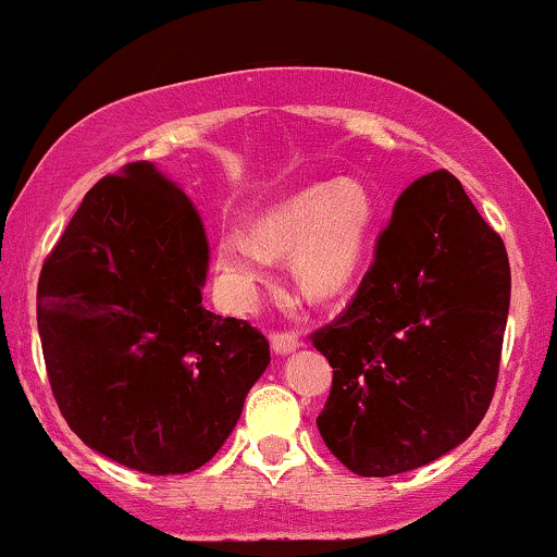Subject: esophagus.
<instances>
[{"label":"esophagus","mask_w":557,"mask_h":557,"mask_svg":"<svg viewBox=\"0 0 557 557\" xmlns=\"http://www.w3.org/2000/svg\"><path fill=\"white\" fill-rule=\"evenodd\" d=\"M270 341H272V348L277 350L280 356L290 354V350H296L300 345V337L296 335V332H287V330L285 332H272Z\"/></svg>","instance_id":"34e87169"}]
</instances>
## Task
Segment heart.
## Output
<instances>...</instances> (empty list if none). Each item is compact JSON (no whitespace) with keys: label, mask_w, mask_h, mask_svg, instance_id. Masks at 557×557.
I'll list each match as a JSON object with an SVG mask.
<instances>
[{"label":"heart","mask_w":557,"mask_h":557,"mask_svg":"<svg viewBox=\"0 0 557 557\" xmlns=\"http://www.w3.org/2000/svg\"><path fill=\"white\" fill-rule=\"evenodd\" d=\"M374 222V203L359 181L341 177L298 190L257 222V238L227 230L216 243L225 283L248 293L264 277L270 253H296V280L306 296H341L359 274Z\"/></svg>","instance_id":"1"}]
</instances>
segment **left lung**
I'll list each match as a JSON object with an SVG mask.
<instances>
[{
	"label": "left lung",
	"mask_w": 557,
	"mask_h": 557,
	"mask_svg": "<svg viewBox=\"0 0 557 557\" xmlns=\"http://www.w3.org/2000/svg\"><path fill=\"white\" fill-rule=\"evenodd\" d=\"M510 304L505 243L447 170L395 201L359 290L311 343L332 367L317 417L332 456L393 476L461 445L487 413Z\"/></svg>",
	"instance_id": "obj_1"
}]
</instances>
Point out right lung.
Masks as SVG:
<instances>
[{"mask_svg":"<svg viewBox=\"0 0 557 557\" xmlns=\"http://www.w3.org/2000/svg\"><path fill=\"white\" fill-rule=\"evenodd\" d=\"M209 246L188 196L151 162L88 190L36 290L49 385L88 447L144 474L212 461L270 363L246 319L201 306Z\"/></svg>","mask_w":557,"mask_h":557,"instance_id":"1","label":"right lung"}]
</instances>
